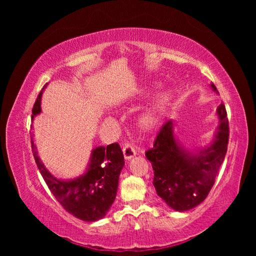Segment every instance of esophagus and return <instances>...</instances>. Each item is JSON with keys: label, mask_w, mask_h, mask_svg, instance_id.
<instances>
[{"label": "esophagus", "mask_w": 256, "mask_h": 256, "mask_svg": "<svg viewBox=\"0 0 256 256\" xmlns=\"http://www.w3.org/2000/svg\"><path fill=\"white\" fill-rule=\"evenodd\" d=\"M122 152H124V157H125V159L129 160L132 157L136 156V150L134 147V145L129 143V142H126L125 144L122 145Z\"/></svg>", "instance_id": "1"}]
</instances>
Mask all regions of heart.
<instances>
[{"label":"heart","instance_id":"1","mask_svg":"<svg viewBox=\"0 0 256 256\" xmlns=\"http://www.w3.org/2000/svg\"><path fill=\"white\" fill-rule=\"evenodd\" d=\"M170 100H171V92H161L160 94L154 99L148 108L142 112L138 118V126L141 130L148 131L157 126L160 120L162 113L166 110Z\"/></svg>","mask_w":256,"mask_h":256}]
</instances>
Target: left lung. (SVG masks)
Here are the masks:
<instances>
[{"instance_id": "8db88e82", "label": "left lung", "mask_w": 256, "mask_h": 256, "mask_svg": "<svg viewBox=\"0 0 256 256\" xmlns=\"http://www.w3.org/2000/svg\"><path fill=\"white\" fill-rule=\"evenodd\" d=\"M214 90H216L212 83ZM220 118L212 144L198 154L182 150L175 141L172 120L161 127L154 146L145 152L154 170L152 184L157 194L176 212L194 208L207 198L226 158L230 128L223 102L216 110Z\"/></svg>"}]
</instances>
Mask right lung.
Here are the masks:
<instances>
[{
	"label": "right lung",
	"instance_id": "add662e5",
	"mask_svg": "<svg viewBox=\"0 0 256 256\" xmlns=\"http://www.w3.org/2000/svg\"><path fill=\"white\" fill-rule=\"evenodd\" d=\"M40 98L42 92L34 104L32 118L40 113ZM30 146L42 178L66 212L76 218L88 222L104 218L115 200L120 174L125 164L118 143L95 148L88 172L69 182L56 180L47 171L37 156L33 138H30Z\"/></svg>",
	"mask_w": 256,
	"mask_h": 256
}]
</instances>
